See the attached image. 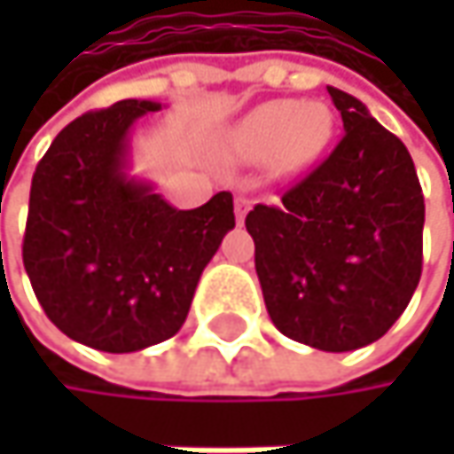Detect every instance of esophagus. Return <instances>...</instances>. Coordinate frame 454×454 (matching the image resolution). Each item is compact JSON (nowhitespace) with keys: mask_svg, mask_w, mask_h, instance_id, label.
<instances>
[{"mask_svg":"<svg viewBox=\"0 0 454 454\" xmlns=\"http://www.w3.org/2000/svg\"><path fill=\"white\" fill-rule=\"evenodd\" d=\"M249 205H252V200H249V197H244V194H239V197L233 200V207H236V221H239V223H244V215H247Z\"/></svg>","mask_w":454,"mask_h":454,"instance_id":"34e87169","label":"esophagus"}]
</instances>
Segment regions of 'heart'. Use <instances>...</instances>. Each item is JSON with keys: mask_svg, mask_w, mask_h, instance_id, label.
Returning <instances> with one entry per match:
<instances>
[{"mask_svg": "<svg viewBox=\"0 0 454 454\" xmlns=\"http://www.w3.org/2000/svg\"><path fill=\"white\" fill-rule=\"evenodd\" d=\"M333 134V113L320 105L278 99L257 107L228 137L236 160H265L276 154L281 173H300L313 165Z\"/></svg>", "mask_w": 454, "mask_h": 454, "instance_id": "b5f03b06", "label": "heart"}]
</instances>
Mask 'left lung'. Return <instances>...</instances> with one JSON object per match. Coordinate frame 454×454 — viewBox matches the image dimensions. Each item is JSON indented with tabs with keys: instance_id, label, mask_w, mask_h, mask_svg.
Listing matches in <instances>:
<instances>
[{
	"instance_id": "8db88e82",
	"label": "left lung",
	"mask_w": 454,
	"mask_h": 454,
	"mask_svg": "<svg viewBox=\"0 0 454 454\" xmlns=\"http://www.w3.org/2000/svg\"><path fill=\"white\" fill-rule=\"evenodd\" d=\"M328 94L344 137L244 223L276 328L323 352H349L405 313L423 268L426 205L408 146L352 94Z\"/></svg>"
}]
</instances>
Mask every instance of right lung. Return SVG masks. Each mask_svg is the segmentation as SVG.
<instances>
[{
  "mask_svg": "<svg viewBox=\"0 0 454 454\" xmlns=\"http://www.w3.org/2000/svg\"><path fill=\"white\" fill-rule=\"evenodd\" d=\"M157 102L123 99L65 126L31 181L23 265L46 317L102 352L178 333L194 289L236 226L233 197L176 210L129 178V134Z\"/></svg>",
  "mask_w": 454,
  "mask_h": 454,
  "instance_id": "add662e5",
  "label": "right lung"
}]
</instances>
